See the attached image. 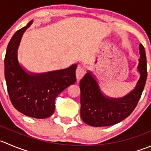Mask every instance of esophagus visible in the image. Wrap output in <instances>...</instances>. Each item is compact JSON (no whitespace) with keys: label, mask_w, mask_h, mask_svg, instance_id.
<instances>
[{"label":"esophagus","mask_w":151,"mask_h":151,"mask_svg":"<svg viewBox=\"0 0 151 151\" xmlns=\"http://www.w3.org/2000/svg\"><path fill=\"white\" fill-rule=\"evenodd\" d=\"M86 74V68L84 67L78 66L77 70H76V77H77V81L81 80L83 77V76Z\"/></svg>","instance_id":"34e87169"}]
</instances>
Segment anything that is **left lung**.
<instances>
[{
  "instance_id": "obj_1",
  "label": "left lung",
  "mask_w": 151,
  "mask_h": 151,
  "mask_svg": "<svg viewBox=\"0 0 151 151\" xmlns=\"http://www.w3.org/2000/svg\"><path fill=\"white\" fill-rule=\"evenodd\" d=\"M139 54L137 67L139 80L135 88L125 96L111 98L104 95L91 71L80 80V116L85 123L93 127L110 126L119 123L134 111L144 90L147 76L145 50L142 44H139Z\"/></svg>"
}]
</instances>
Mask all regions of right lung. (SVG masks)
<instances>
[{"label":"right lung","mask_w":151,"mask_h":151,"mask_svg":"<svg viewBox=\"0 0 151 151\" xmlns=\"http://www.w3.org/2000/svg\"><path fill=\"white\" fill-rule=\"evenodd\" d=\"M32 22L17 31L10 40L4 59V74L13 106L26 116L44 119L53 114L58 95L76 82L77 65L42 74L26 72L18 63L17 49L23 32Z\"/></svg>","instance_id":"obj_1"}]
</instances>
